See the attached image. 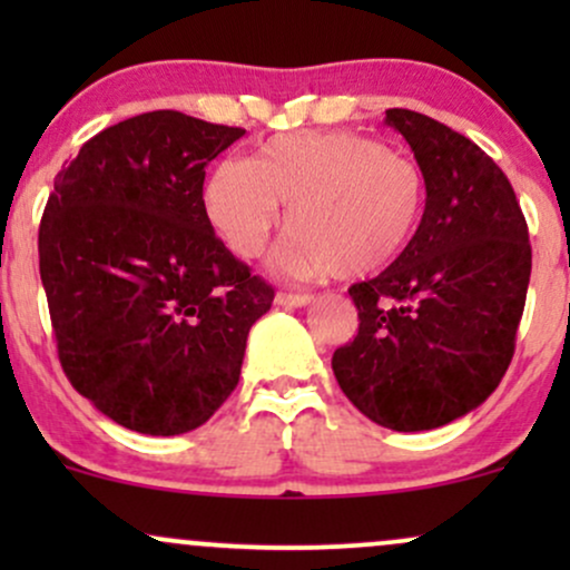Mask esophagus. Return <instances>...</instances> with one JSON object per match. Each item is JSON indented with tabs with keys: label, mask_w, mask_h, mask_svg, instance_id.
<instances>
[{
	"label": "esophagus",
	"mask_w": 570,
	"mask_h": 570,
	"mask_svg": "<svg viewBox=\"0 0 570 570\" xmlns=\"http://www.w3.org/2000/svg\"><path fill=\"white\" fill-rule=\"evenodd\" d=\"M311 294H292V292H278L276 294V305L281 307H305L311 305Z\"/></svg>",
	"instance_id": "1"
}]
</instances>
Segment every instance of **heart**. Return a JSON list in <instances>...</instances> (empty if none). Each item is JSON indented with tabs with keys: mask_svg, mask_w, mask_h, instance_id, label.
Segmentation results:
<instances>
[{
	"mask_svg": "<svg viewBox=\"0 0 570 570\" xmlns=\"http://www.w3.org/2000/svg\"><path fill=\"white\" fill-rule=\"evenodd\" d=\"M426 203L417 163L353 130L273 136L254 160H219L203 187L208 225L244 259L263 252L286 206L276 267L294 278H362L394 265Z\"/></svg>",
	"mask_w": 570,
	"mask_h": 570,
	"instance_id": "obj_1",
	"label": "heart"
}]
</instances>
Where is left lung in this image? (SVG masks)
Segmentation results:
<instances>
[{
	"label": "left lung",
	"mask_w": 570,
	"mask_h": 570,
	"mask_svg": "<svg viewBox=\"0 0 570 570\" xmlns=\"http://www.w3.org/2000/svg\"><path fill=\"white\" fill-rule=\"evenodd\" d=\"M429 185L407 252L353 284L358 335L332 356L353 407L394 431H429L499 389L531 281L528 225L480 147L421 112L389 109Z\"/></svg>",
	"instance_id": "8db88e82"
}]
</instances>
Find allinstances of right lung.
<instances>
[{"label":"right lung","instance_id":"obj_1","mask_svg":"<svg viewBox=\"0 0 570 570\" xmlns=\"http://www.w3.org/2000/svg\"><path fill=\"white\" fill-rule=\"evenodd\" d=\"M174 109L82 144L39 225L58 358L98 412L149 436L203 426L238 385L273 286L203 212L206 166L244 136Z\"/></svg>","mask_w":570,"mask_h":570}]
</instances>
